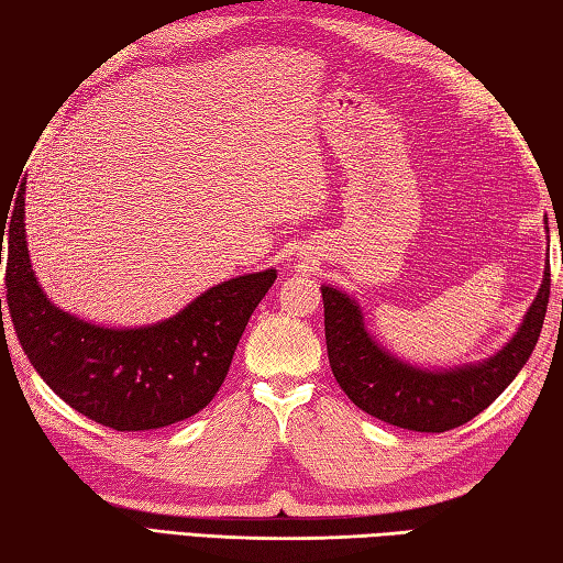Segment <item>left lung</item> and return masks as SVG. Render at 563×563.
<instances>
[{"label":"left lung","instance_id":"1","mask_svg":"<svg viewBox=\"0 0 563 563\" xmlns=\"http://www.w3.org/2000/svg\"><path fill=\"white\" fill-rule=\"evenodd\" d=\"M549 288L547 263L537 298L507 345L487 360L440 369L412 365L379 345L369 335L360 302L335 285H322L332 375L352 402L387 424L412 432L454 430L484 412L527 365L544 325Z\"/></svg>","mask_w":563,"mask_h":563}]
</instances>
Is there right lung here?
<instances>
[{"mask_svg": "<svg viewBox=\"0 0 563 563\" xmlns=\"http://www.w3.org/2000/svg\"><path fill=\"white\" fill-rule=\"evenodd\" d=\"M24 188L26 180L12 216L0 213V251L7 241V310L40 377L76 412L117 432L158 430L201 412L278 271L218 283L144 328H103L46 298L26 247Z\"/></svg>", "mask_w": 563, "mask_h": 563, "instance_id": "obj_1", "label": "right lung"}]
</instances>
